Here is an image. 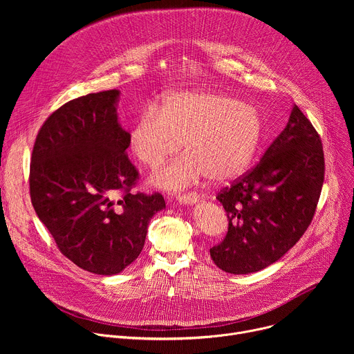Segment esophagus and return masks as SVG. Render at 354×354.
I'll use <instances>...</instances> for the list:
<instances>
[{"label": "esophagus", "instance_id": "34e87169", "mask_svg": "<svg viewBox=\"0 0 354 354\" xmlns=\"http://www.w3.org/2000/svg\"><path fill=\"white\" fill-rule=\"evenodd\" d=\"M176 200L179 201L180 205H193L198 200V196L194 192L193 193H183V194H178Z\"/></svg>", "mask_w": 354, "mask_h": 354}]
</instances>
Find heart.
<instances>
[{"instance_id":"1","label":"heart","mask_w":354,"mask_h":354,"mask_svg":"<svg viewBox=\"0 0 354 354\" xmlns=\"http://www.w3.org/2000/svg\"><path fill=\"white\" fill-rule=\"evenodd\" d=\"M263 123L250 104L216 91H179L148 106L130 131V149L149 168H160L183 144L186 151L151 178L154 186L182 190L205 175L213 182L239 178L262 141Z\"/></svg>"}]
</instances>
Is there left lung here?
I'll return each mask as SVG.
<instances>
[{
    "instance_id": "obj_1",
    "label": "left lung",
    "mask_w": 354,
    "mask_h": 354,
    "mask_svg": "<svg viewBox=\"0 0 354 354\" xmlns=\"http://www.w3.org/2000/svg\"><path fill=\"white\" fill-rule=\"evenodd\" d=\"M324 175L321 137L294 105L261 162L218 193L228 232L210 249L213 262L231 274L259 272L277 262L311 224Z\"/></svg>"
}]
</instances>
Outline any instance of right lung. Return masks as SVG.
Here are the masks:
<instances>
[{
    "instance_id": "add662e5",
    "label": "right lung",
    "mask_w": 354,
    "mask_h": 354,
    "mask_svg": "<svg viewBox=\"0 0 354 354\" xmlns=\"http://www.w3.org/2000/svg\"><path fill=\"white\" fill-rule=\"evenodd\" d=\"M120 91L88 93L47 118L29 174L30 200L62 254L78 268L113 276L133 263L162 194L133 193L130 133L118 118Z\"/></svg>"
}]
</instances>
